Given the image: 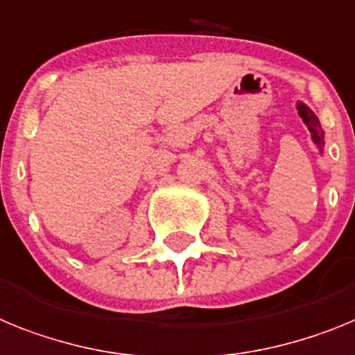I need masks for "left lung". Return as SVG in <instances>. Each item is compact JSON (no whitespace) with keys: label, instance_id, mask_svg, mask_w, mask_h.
<instances>
[{"label":"left lung","instance_id":"8db88e82","mask_svg":"<svg viewBox=\"0 0 355 355\" xmlns=\"http://www.w3.org/2000/svg\"><path fill=\"white\" fill-rule=\"evenodd\" d=\"M297 109H298V114H300L302 121L306 123L307 128H309L311 135H313V141L318 144V148H322L323 146V130H322V126H320L318 118H316L313 110H311L307 105L302 103V101H298L297 103Z\"/></svg>","mask_w":355,"mask_h":355}]
</instances>
